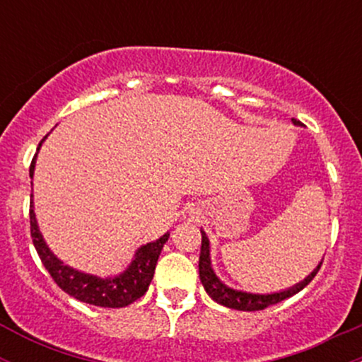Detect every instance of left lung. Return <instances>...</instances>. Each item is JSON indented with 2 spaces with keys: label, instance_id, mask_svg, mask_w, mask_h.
<instances>
[{
  "label": "left lung",
  "instance_id": "8db88e82",
  "mask_svg": "<svg viewBox=\"0 0 362 362\" xmlns=\"http://www.w3.org/2000/svg\"><path fill=\"white\" fill-rule=\"evenodd\" d=\"M293 122L301 124L300 120L293 119ZM202 233V245H201V257H199V277H201L202 286H204L206 293L209 294L211 298L219 305L228 306V308H235V310H242V311H259V310H265L267 306L276 305V303H281L288 298L294 296L296 293H300L303 288L310 284L313 281V277L317 276L322 264L315 269L313 272L306 277L305 281L296 284L294 288H291L288 291H282V293H274V294H250V293H242V291H235L228 286H224L221 281L216 277V274L211 269V259H209V240L204 231Z\"/></svg>",
  "mask_w": 362,
  "mask_h": 362
}]
</instances>
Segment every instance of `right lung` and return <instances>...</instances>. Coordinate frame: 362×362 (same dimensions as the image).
Instances as JSON below:
<instances>
[{
  "mask_svg": "<svg viewBox=\"0 0 362 362\" xmlns=\"http://www.w3.org/2000/svg\"><path fill=\"white\" fill-rule=\"evenodd\" d=\"M40 146V144H39ZM35 168V156L30 163V177L34 175ZM32 197V195H30ZM30 236L37 253H39L40 262L47 272L51 274L59 288L68 293L69 296H74L76 300L83 303H88L93 306H102V308H124V306L131 305L136 300H139L144 293L148 291L149 282L153 279L158 257H160L161 248L167 243L168 233L161 236L156 242L144 245L141 247L136 259L129 265V269L122 276L114 277V279H100V277L90 276V274H83L68 267L57 257L52 255L47 245L42 240V235L39 233L37 228L35 214L32 209L30 202Z\"/></svg>",
  "mask_w": 362,
  "mask_h": 362,
  "instance_id": "add662e5",
  "label": "right lung"
}]
</instances>
